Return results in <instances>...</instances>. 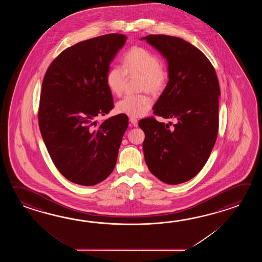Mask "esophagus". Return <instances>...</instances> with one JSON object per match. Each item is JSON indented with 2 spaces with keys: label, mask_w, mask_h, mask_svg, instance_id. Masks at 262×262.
Returning a JSON list of instances; mask_svg holds the SVG:
<instances>
[{
  "label": "esophagus",
  "mask_w": 262,
  "mask_h": 262,
  "mask_svg": "<svg viewBox=\"0 0 262 262\" xmlns=\"http://www.w3.org/2000/svg\"><path fill=\"white\" fill-rule=\"evenodd\" d=\"M129 121L131 122V123L133 124L135 127H137L138 126V124H139V122H138V120L136 119V118L131 117L129 119Z\"/></svg>",
  "instance_id": "1"
}]
</instances>
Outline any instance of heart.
Wrapping results in <instances>:
<instances>
[{
  "instance_id": "obj_1",
  "label": "heart",
  "mask_w": 262,
  "mask_h": 262,
  "mask_svg": "<svg viewBox=\"0 0 262 262\" xmlns=\"http://www.w3.org/2000/svg\"><path fill=\"white\" fill-rule=\"evenodd\" d=\"M140 75V90H148L157 94L165 88L167 74L161 66L159 57L142 47H133L123 55L122 67H112L106 74V84L112 95H120L123 93L126 75ZM152 105V100L147 94L127 95L116 105L119 113L129 117L144 116Z\"/></svg>"
}]
</instances>
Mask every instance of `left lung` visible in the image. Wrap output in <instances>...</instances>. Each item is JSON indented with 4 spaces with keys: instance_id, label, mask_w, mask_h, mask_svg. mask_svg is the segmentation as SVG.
<instances>
[{
    "instance_id": "left-lung-1",
    "label": "left lung",
    "mask_w": 262,
    "mask_h": 262,
    "mask_svg": "<svg viewBox=\"0 0 262 262\" xmlns=\"http://www.w3.org/2000/svg\"><path fill=\"white\" fill-rule=\"evenodd\" d=\"M141 39L161 52L168 64L169 80L154 113L177 120L172 129L154 117L139 122L145 133V162L163 183L182 184L201 171L216 141L217 76L206 56L185 40L165 34H150Z\"/></svg>"
}]
</instances>
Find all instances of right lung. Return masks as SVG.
Segmentation results:
<instances>
[{"mask_svg":"<svg viewBox=\"0 0 262 262\" xmlns=\"http://www.w3.org/2000/svg\"><path fill=\"white\" fill-rule=\"evenodd\" d=\"M126 41L110 34L67 48L51 62L42 82L38 123L57 169L75 184H99L113 171L128 118L116 115L106 74Z\"/></svg>","mask_w":262,"mask_h":262,"instance_id":"add662e5","label":"right lung"}]
</instances>
